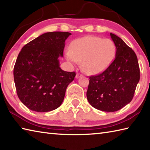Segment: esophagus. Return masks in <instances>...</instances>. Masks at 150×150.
<instances>
[{"label": "esophagus", "instance_id": "34e87169", "mask_svg": "<svg viewBox=\"0 0 150 150\" xmlns=\"http://www.w3.org/2000/svg\"><path fill=\"white\" fill-rule=\"evenodd\" d=\"M81 76H82V75L80 74V73H77V74H76L75 77H76V79H78V78H79L80 77H81Z\"/></svg>", "mask_w": 150, "mask_h": 150}]
</instances>
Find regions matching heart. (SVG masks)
I'll return each mask as SVG.
<instances>
[{"label": "heart", "instance_id": "heart-1", "mask_svg": "<svg viewBox=\"0 0 150 150\" xmlns=\"http://www.w3.org/2000/svg\"><path fill=\"white\" fill-rule=\"evenodd\" d=\"M116 53L115 44L110 39L89 36L73 41L65 52L66 60L72 64L81 60V67L88 74H97L107 69Z\"/></svg>", "mask_w": 150, "mask_h": 150}]
</instances>
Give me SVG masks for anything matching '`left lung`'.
I'll return each instance as SVG.
<instances>
[{"label":"left lung","mask_w":150,"mask_h":150,"mask_svg":"<svg viewBox=\"0 0 150 150\" xmlns=\"http://www.w3.org/2000/svg\"><path fill=\"white\" fill-rule=\"evenodd\" d=\"M116 47V57L106 70L90 76L87 99L93 107L115 112L131 101L140 80L135 52L121 38L110 33Z\"/></svg>","instance_id":"8db88e82"}]
</instances>
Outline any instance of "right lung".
<instances>
[{"mask_svg": "<svg viewBox=\"0 0 150 150\" xmlns=\"http://www.w3.org/2000/svg\"><path fill=\"white\" fill-rule=\"evenodd\" d=\"M71 33L43 34L23 47L13 68L17 94L25 106L45 112L59 107L75 72L63 71L58 58L63 57L65 41Z\"/></svg>", "mask_w": 150, "mask_h": 150, "instance_id": "obj_1", "label": "right lung"}]
</instances>
